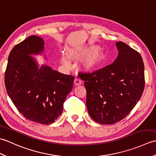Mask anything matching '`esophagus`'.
Listing matches in <instances>:
<instances>
[{"mask_svg":"<svg viewBox=\"0 0 156 156\" xmlns=\"http://www.w3.org/2000/svg\"><path fill=\"white\" fill-rule=\"evenodd\" d=\"M74 82L75 85H80V84H81V83H82V81L80 80V79H79V78H76L74 79Z\"/></svg>","mask_w":156,"mask_h":156,"instance_id":"1","label":"esophagus"}]
</instances>
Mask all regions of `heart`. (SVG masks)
I'll use <instances>...</instances> for the list:
<instances>
[{"instance_id": "heart-1", "label": "heart", "mask_w": 156, "mask_h": 156, "mask_svg": "<svg viewBox=\"0 0 156 156\" xmlns=\"http://www.w3.org/2000/svg\"><path fill=\"white\" fill-rule=\"evenodd\" d=\"M91 50L93 51V50H94V49H92ZM68 55H69V57L77 58L80 57L81 53L79 51H72V52L69 53ZM101 58H102V55H101V54L100 51H97L94 52V54H92V55L90 56V57L85 62V63L84 64V68L87 69H92V68H94L95 66H97L99 62H100ZM63 60L66 62V60L65 59H63Z\"/></svg>"}]
</instances>
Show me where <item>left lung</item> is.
<instances>
[{
  "mask_svg": "<svg viewBox=\"0 0 156 156\" xmlns=\"http://www.w3.org/2000/svg\"><path fill=\"white\" fill-rule=\"evenodd\" d=\"M116 46L119 54L112 64L80 75L88 114L101 124H114L127 117L144 90V64L140 53L122 41L116 42Z\"/></svg>",
  "mask_w": 156,
  "mask_h": 156,
  "instance_id": "obj_1",
  "label": "left lung"
}]
</instances>
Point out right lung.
Returning a JSON list of instances; mask_svg holds the SVG:
<instances>
[{"label":"right lung","mask_w":156,"mask_h":156,"mask_svg":"<svg viewBox=\"0 0 156 156\" xmlns=\"http://www.w3.org/2000/svg\"><path fill=\"white\" fill-rule=\"evenodd\" d=\"M44 41L31 35L12 48L5 82L8 95L20 113L42 125L54 122L62 114L74 77L39 65L31 55L44 51Z\"/></svg>","instance_id":"1"}]
</instances>
